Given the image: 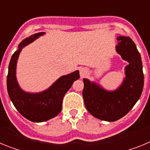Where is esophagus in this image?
I'll use <instances>...</instances> for the list:
<instances>
[{"label":"esophagus","instance_id":"34e87169","mask_svg":"<svg viewBox=\"0 0 150 150\" xmlns=\"http://www.w3.org/2000/svg\"><path fill=\"white\" fill-rule=\"evenodd\" d=\"M87 74H88V73H87L86 69L84 68V67H81V68H80V70H79V75H80V77H85V76L87 75Z\"/></svg>","mask_w":150,"mask_h":150}]
</instances>
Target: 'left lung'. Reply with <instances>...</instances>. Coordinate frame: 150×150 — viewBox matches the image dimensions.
Wrapping results in <instances>:
<instances>
[{
    "label": "left lung",
    "instance_id": "obj_1",
    "mask_svg": "<svg viewBox=\"0 0 150 150\" xmlns=\"http://www.w3.org/2000/svg\"><path fill=\"white\" fill-rule=\"evenodd\" d=\"M117 40L116 52L128 62L120 86L107 90L96 82L83 79V96L87 110L97 119L107 122L125 116L139 100L144 88L142 61L137 46L128 37L119 36Z\"/></svg>",
    "mask_w": 150,
    "mask_h": 150
}]
</instances>
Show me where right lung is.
Wrapping results in <instances>:
<instances>
[{"label":"right lung","mask_w":150,"mask_h":150,"mask_svg":"<svg viewBox=\"0 0 150 150\" xmlns=\"http://www.w3.org/2000/svg\"><path fill=\"white\" fill-rule=\"evenodd\" d=\"M45 32L34 34L26 38L13 53L8 67L6 79L8 95L17 110L34 122H46L55 117L62 110V100L74 81L79 78V71L59 77L48 88L40 92H28L22 89L16 78V65L18 56L24 47L33 43Z\"/></svg>","instance_id":"1"}]
</instances>
